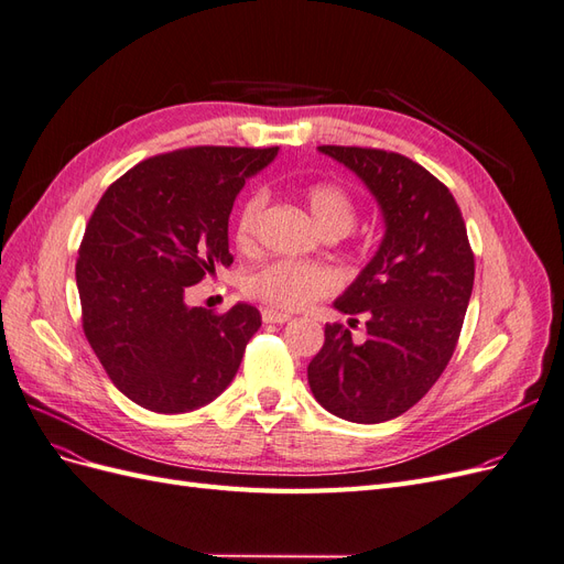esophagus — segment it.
Returning a JSON list of instances; mask_svg holds the SVG:
<instances>
[{
	"mask_svg": "<svg viewBox=\"0 0 564 564\" xmlns=\"http://www.w3.org/2000/svg\"><path fill=\"white\" fill-rule=\"evenodd\" d=\"M261 315H263V322H268V324H284L292 319V315L284 311H278V308H263Z\"/></svg>",
	"mask_w": 564,
	"mask_h": 564,
	"instance_id": "obj_1",
	"label": "esophagus"
}]
</instances>
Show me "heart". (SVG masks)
Wrapping results in <instances>:
<instances>
[{
    "label": "heart",
    "mask_w": 564,
    "mask_h": 564,
    "mask_svg": "<svg viewBox=\"0 0 564 564\" xmlns=\"http://www.w3.org/2000/svg\"><path fill=\"white\" fill-rule=\"evenodd\" d=\"M305 204L319 224L324 232H340L346 235L357 218L355 197L344 185L319 181L311 183L303 191ZM265 209V195L253 193L249 195L235 218V242L242 251L253 249L256 245V228H259L261 214ZM338 286V272L322 263H305L280 259L268 265L253 270L245 282L247 294L259 299L268 305L286 311H299L311 305L317 299L329 296Z\"/></svg>",
    "instance_id": "1"
}]
</instances>
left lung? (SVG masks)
Returning a JSON list of instances; mask_svg holds the SVG:
<instances>
[{
  "instance_id": "8db88e82",
  "label": "left lung",
  "mask_w": 564,
  "mask_h": 564,
  "mask_svg": "<svg viewBox=\"0 0 564 564\" xmlns=\"http://www.w3.org/2000/svg\"><path fill=\"white\" fill-rule=\"evenodd\" d=\"M317 150L369 187L386 232L334 301L338 313L367 319V338L355 344L344 324H327L308 383L334 416L383 423L412 409L449 365L473 294L475 259L454 195L421 164L373 148Z\"/></svg>"
}]
</instances>
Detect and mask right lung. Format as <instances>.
<instances>
[{
  "label": "right lung",
  "instance_id": "1",
  "mask_svg": "<svg viewBox=\"0 0 564 564\" xmlns=\"http://www.w3.org/2000/svg\"><path fill=\"white\" fill-rule=\"evenodd\" d=\"M278 148L199 145L150 158L117 178L84 230L82 327L119 392L158 414L216 400L240 369L261 313L191 308L187 286L230 265L228 218L245 181Z\"/></svg>",
  "mask_w": 564,
  "mask_h": 564
}]
</instances>
